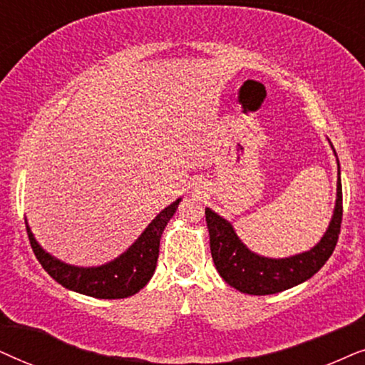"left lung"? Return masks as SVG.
Segmentation results:
<instances>
[{"label":"left lung","mask_w":365,"mask_h":365,"mask_svg":"<svg viewBox=\"0 0 365 365\" xmlns=\"http://www.w3.org/2000/svg\"><path fill=\"white\" fill-rule=\"evenodd\" d=\"M332 152L337 158L334 147ZM337 175V197H335L334 213L322 239L310 250L285 257V259H270V257L252 252L237 235L232 223L207 207L205 218L208 235H210L212 259L222 279L242 294L270 295L292 289L317 274L332 255L339 233H341L342 185L339 160Z\"/></svg>","instance_id":"1"}]
</instances>
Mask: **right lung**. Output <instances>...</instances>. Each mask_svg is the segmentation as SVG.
<instances>
[{"mask_svg":"<svg viewBox=\"0 0 365 365\" xmlns=\"http://www.w3.org/2000/svg\"><path fill=\"white\" fill-rule=\"evenodd\" d=\"M180 202L182 198H177L163 208L123 254L96 267L71 265L56 259L38 244L28 222L26 230L38 262L63 287L95 299H125L140 292L152 279L157 269L160 239Z\"/></svg>","mask_w":365,"mask_h":365,"instance_id":"obj_1","label":"right lung"}]
</instances>
